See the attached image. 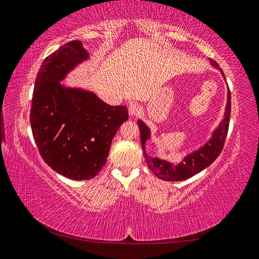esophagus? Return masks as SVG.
Wrapping results in <instances>:
<instances>
[{"label":"esophagus","mask_w":259,"mask_h":259,"mask_svg":"<svg viewBox=\"0 0 259 259\" xmlns=\"http://www.w3.org/2000/svg\"><path fill=\"white\" fill-rule=\"evenodd\" d=\"M140 111H141V108H140L139 104H137V103H131L130 106H128V113H130V116H132V117L138 116L139 113H140Z\"/></svg>","instance_id":"34e87169"}]
</instances>
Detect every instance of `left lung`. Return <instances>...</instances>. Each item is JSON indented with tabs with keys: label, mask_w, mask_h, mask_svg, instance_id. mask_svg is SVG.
Masks as SVG:
<instances>
[{
	"label": "left lung",
	"mask_w": 259,
	"mask_h": 259,
	"mask_svg": "<svg viewBox=\"0 0 259 259\" xmlns=\"http://www.w3.org/2000/svg\"><path fill=\"white\" fill-rule=\"evenodd\" d=\"M210 65L216 68V69L221 70V74L223 76L224 80L225 76L223 71L219 66V63L210 59ZM230 115H231V94L230 90L228 88V97H226V106L223 113V117L214 130L211 131V135L209 139L205 141L202 146L198 147L194 150L188 152L187 155L181 158L179 162L170 161L160 158L158 156L151 157L149 156L146 148L147 142L149 140L152 139L151 130L146 122L143 120L139 119L138 125L140 128V134H141V143H142V150L144 155V159L147 161V165L150 170L155 174L158 179L164 181H171V182H178V181H184L190 178H192L201 170L207 168L208 166L211 165L215 161L220 153L223 150L224 142L226 139V134H228L229 130V122H230Z\"/></svg>",
	"instance_id": "obj_1"
}]
</instances>
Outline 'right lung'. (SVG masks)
<instances>
[{"label": "right lung", "mask_w": 259, "mask_h": 259, "mask_svg": "<svg viewBox=\"0 0 259 259\" xmlns=\"http://www.w3.org/2000/svg\"><path fill=\"white\" fill-rule=\"evenodd\" d=\"M90 61L72 40L45 58L35 80L31 132L43 160L67 179L91 180L107 161L112 139L128 119L126 106H110L93 91L70 86L71 71Z\"/></svg>", "instance_id": "right-lung-1"}]
</instances>
